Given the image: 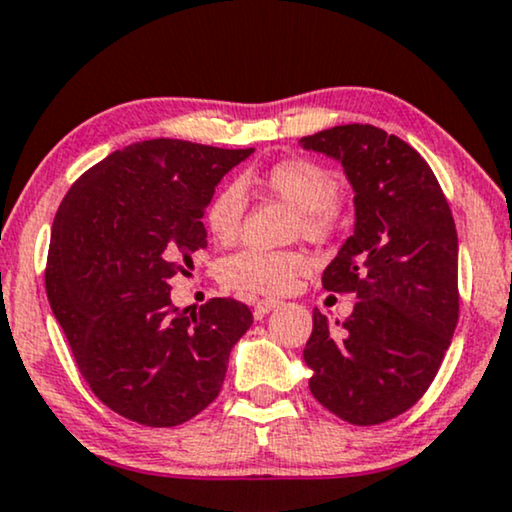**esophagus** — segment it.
Wrapping results in <instances>:
<instances>
[{
  "instance_id": "1",
  "label": "esophagus",
  "mask_w": 512,
  "mask_h": 512,
  "mask_svg": "<svg viewBox=\"0 0 512 512\" xmlns=\"http://www.w3.org/2000/svg\"><path fill=\"white\" fill-rule=\"evenodd\" d=\"M278 304H281L278 300H257V302H255V319L262 321L264 316H267V314L271 312V309L278 307Z\"/></svg>"
}]
</instances>
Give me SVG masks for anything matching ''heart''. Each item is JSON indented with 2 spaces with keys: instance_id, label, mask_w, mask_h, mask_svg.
<instances>
[{
  "instance_id": "b5f03b06",
  "label": "heart",
  "mask_w": 512,
  "mask_h": 512,
  "mask_svg": "<svg viewBox=\"0 0 512 512\" xmlns=\"http://www.w3.org/2000/svg\"><path fill=\"white\" fill-rule=\"evenodd\" d=\"M260 184L276 198L297 210V231L309 241H321L333 231V210L340 186L331 172L309 160H283L260 177ZM245 210L243 191L236 184L224 186L208 205V229L219 243L238 236ZM307 257L293 250L245 248L219 264L224 286L250 295H283L307 271Z\"/></svg>"
}]
</instances>
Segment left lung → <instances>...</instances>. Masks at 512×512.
Returning <instances> with one entry per match:
<instances>
[{
    "instance_id": "obj_1",
    "label": "left lung",
    "mask_w": 512,
    "mask_h": 512,
    "mask_svg": "<svg viewBox=\"0 0 512 512\" xmlns=\"http://www.w3.org/2000/svg\"><path fill=\"white\" fill-rule=\"evenodd\" d=\"M300 144L340 163L352 186L354 231L321 283L359 297L342 323L314 312L309 390L347 423H385L423 397L454 335V217L430 165L394 134L340 125Z\"/></svg>"
}]
</instances>
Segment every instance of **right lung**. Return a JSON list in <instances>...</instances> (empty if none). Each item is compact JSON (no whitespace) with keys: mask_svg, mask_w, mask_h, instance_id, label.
Instances as JSON below:
<instances>
[{"mask_svg":"<svg viewBox=\"0 0 512 512\" xmlns=\"http://www.w3.org/2000/svg\"><path fill=\"white\" fill-rule=\"evenodd\" d=\"M255 148L151 139L103 158L70 186L51 226L47 297L82 378L108 409L172 428L210 406L252 326L243 302L179 312L170 278L208 248L200 219L217 184Z\"/></svg>","mask_w":512,"mask_h":512,"instance_id":"right-lung-1","label":"right lung"}]
</instances>
